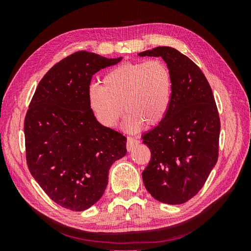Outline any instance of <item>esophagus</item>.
Listing matches in <instances>:
<instances>
[{
	"instance_id": "esophagus-1",
	"label": "esophagus",
	"mask_w": 251,
	"mask_h": 251,
	"mask_svg": "<svg viewBox=\"0 0 251 251\" xmlns=\"http://www.w3.org/2000/svg\"><path fill=\"white\" fill-rule=\"evenodd\" d=\"M139 143V140H137L136 138H132V137H127V141H126V150L127 151H132L137 144Z\"/></svg>"
}]
</instances>
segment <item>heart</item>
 Instances as JSON below:
<instances>
[{"label": "heart", "mask_w": 251, "mask_h": 251, "mask_svg": "<svg viewBox=\"0 0 251 251\" xmlns=\"http://www.w3.org/2000/svg\"><path fill=\"white\" fill-rule=\"evenodd\" d=\"M172 87V73L163 60L124 63L105 73L102 85L90 87V108L105 127L117 126L124 109L125 126L130 130L143 124L157 126L170 109Z\"/></svg>", "instance_id": "b5f03b06"}]
</instances>
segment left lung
I'll list each match as a JSON object with an SVG mask.
<instances>
[{
  "mask_svg": "<svg viewBox=\"0 0 251 251\" xmlns=\"http://www.w3.org/2000/svg\"><path fill=\"white\" fill-rule=\"evenodd\" d=\"M138 55L161 56L173 78L168 114L142 137L151 154L143 183L158 201L185 203L203 187L219 157L215 97L200 68L178 50L157 47Z\"/></svg>",
  "mask_w": 251,
  "mask_h": 251,
  "instance_id": "8db88e82",
  "label": "left lung"
}]
</instances>
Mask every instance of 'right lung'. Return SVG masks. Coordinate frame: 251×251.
<instances>
[{
    "mask_svg": "<svg viewBox=\"0 0 251 251\" xmlns=\"http://www.w3.org/2000/svg\"><path fill=\"white\" fill-rule=\"evenodd\" d=\"M88 51L65 57L44 75L24 123L26 161L51 200L81 211L101 198L126 137L96 120L89 103L93 75L119 63Z\"/></svg>",
    "mask_w": 251,
    "mask_h": 251,
    "instance_id": "obj_1",
    "label": "right lung"
}]
</instances>
